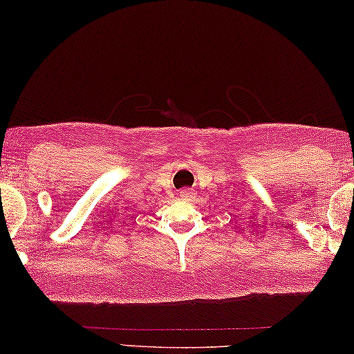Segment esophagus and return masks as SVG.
<instances>
[{"label":"esophagus","mask_w":354,"mask_h":354,"mask_svg":"<svg viewBox=\"0 0 354 354\" xmlns=\"http://www.w3.org/2000/svg\"><path fill=\"white\" fill-rule=\"evenodd\" d=\"M180 194H182L183 197H193V196H194V191L189 189V188H185V189H182Z\"/></svg>","instance_id":"34e87169"}]
</instances>
